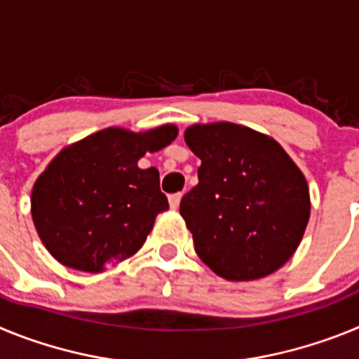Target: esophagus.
Listing matches in <instances>:
<instances>
[{
  "mask_svg": "<svg viewBox=\"0 0 359 359\" xmlns=\"http://www.w3.org/2000/svg\"><path fill=\"white\" fill-rule=\"evenodd\" d=\"M180 201H182V194L177 192V194H170L169 196V205L172 210H176L177 207H180Z\"/></svg>",
  "mask_w": 359,
  "mask_h": 359,
  "instance_id": "34e87169",
  "label": "esophagus"
}]
</instances>
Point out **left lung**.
Masks as SVG:
<instances>
[{"mask_svg": "<svg viewBox=\"0 0 359 359\" xmlns=\"http://www.w3.org/2000/svg\"><path fill=\"white\" fill-rule=\"evenodd\" d=\"M185 142L201 165L180 214L199 259L226 280L277 271L309 221L304 174L273 138L237 123H196Z\"/></svg>", "mask_w": 359, "mask_h": 359, "instance_id": "1", "label": "left lung"}]
</instances>
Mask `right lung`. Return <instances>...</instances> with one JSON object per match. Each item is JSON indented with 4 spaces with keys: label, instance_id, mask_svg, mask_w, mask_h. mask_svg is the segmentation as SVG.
<instances>
[{
    "label": "right lung",
    "instance_id": "add662e5",
    "mask_svg": "<svg viewBox=\"0 0 359 359\" xmlns=\"http://www.w3.org/2000/svg\"><path fill=\"white\" fill-rule=\"evenodd\" d=\"M176 126L145 133L107 128L62 149L32 190V219L61 264L98 273L144 246L169 208L158 169H140L145 152L167 147Z\"/></svg>",
    "mask_w": 359,
    "mask_h": 359
}]
</instances>
